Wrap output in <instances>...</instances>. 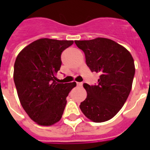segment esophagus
Here are the masks:
<instances>
[{"label": "esophagus", "mask_w": 150, "mask_h": 150, "mask_svg": "<svg viewBox=\"0 0 150 150\" xmlns=\"http://www.w3.org/2000/svg\"><path fill=\"white\" fill-rule=\"evenodd\" d=\"M77 86H80V87H81V86H83V83H81V82H78V83H77Z\"/></svg>", "instance_id": "esophagus-1"}]
</instances>
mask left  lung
<instances>
[{
	"mask_svg": "<svg viewBox=\"0 0 150 150\" xmlns=\"http://www.w3.org/2000/svg\"><path fill=\"white\" fill-rule=\"evenodd\" d=\"M75 43L84 52L91 71L100 74L97 84H83L87 97L80 108L95 122L110 120L131 92L135 74L134 59L126 48L110 39L97 38Z\"/></svg>",
	"mask_w": 150,
	"mask_h": 150,
	"instance_id": "1",
	"label": "left lung"
}]
</instances>
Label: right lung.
<instances>
[{
    "label": "right lung",
    "instance_id": "right-lung-1",
    "mask_svg": "<svg viewBox=\"0 0 150 150\" xmlns=\"http://www.w3.org/2000/svg\"><path fill=\"white\" fill-rule=\"evenodd\" d=\"M73 40L42 38L25 47L14 63L13 81L19 101L30 118L41 125L61 119L67 96L76 83H59L61 54Z\"/></svg>",
    "mask_w": 150,
    "mask_h": 150
}]
</instances>
